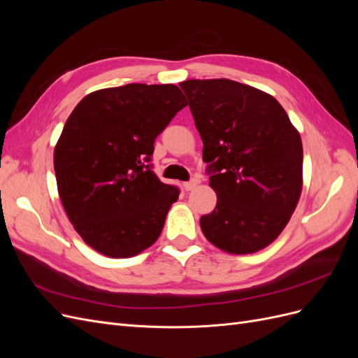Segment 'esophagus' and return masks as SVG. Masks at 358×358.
<instances>
[{"label":"esophagus","instance_id":"34e87169","mask_svg":"<svg viewBox=\"0 0 358 358\" xmlns=\"http://www.w3.org/2000/svg\"><path fill=\"white\" fill-rule=\"evenodd\" d=\"M197 180L196 179H192V180H189V182H185V183H183V189H185V191H192L194 188H196L197 187Z\"/></svg>","mask_w":358,"mask_h":358}]
</instances>
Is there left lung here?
<instances>
[{
	"label": "left lung",
	"instance_id": "left-lung-1",
	"mask_svg": "<svg viewBox=\"0 0 358 358\" xmlns=\"http://www.w3.org/2000/svg\"><path fill=\"white\" fill-rule=\"evenodd\" d=\"M203 140L213 212L200 218L212 245L252 254L282 233L303 187V146L275 96L230 79L180 82Z\"/></svg>",
	"mask_w": 358,
	"mask_h": 358
}]
</instances>
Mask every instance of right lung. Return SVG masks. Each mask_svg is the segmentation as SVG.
<instances>
[{
	"label": "right lung",
	"instance_id": "add662e5",
	"mask_svg": "<svg viewBox=\"0 0 358 358\" xmlns=\"http://www.w3.org/2000/svg\"><path fill=\"white\" fill-rule=\"evenodd\" d=\"M187 106L176 85L94 91L69 116L53 150L59 199L96 252L128 258L159 237L179 189L150 170L154 142Z\"/></svg>",
	"mask_w": 358,
	"mask_h": 358
}]
</instances>
